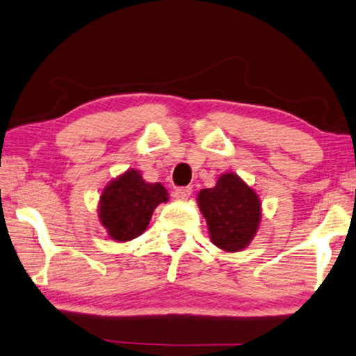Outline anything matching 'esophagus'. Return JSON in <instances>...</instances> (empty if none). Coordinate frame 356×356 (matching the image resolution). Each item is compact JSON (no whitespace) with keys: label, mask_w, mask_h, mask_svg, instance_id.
I'll use <instances>...</instances> for the list:
<instances>
[{"label":"esophagus","mask_w":356,"mask_h":356,"mask_svg":"<svg viewBox=\"0 0 356 356\" xmlns=\"http://www.w3.org/2000/svg\"><path fill=\"white\" fill-rule=\"evenodd\" d=\"M192 195V187H177L175 191H173V196L178 201H186L188 200V196Z\"/></svg>","instance_id":"34e87169"}]
</instances>
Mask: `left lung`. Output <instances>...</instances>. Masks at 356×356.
Masks as SVG:
<instances>
[{"label":"left lung","instance_id":"1","mask_svg":"<svg viewBox=\"0 0 356 356\" xmlns=\"http://www.w3.org/2000/svg\"><path fill=\"white\" fill-rule=\"evenodd\" d=\"M198 205L211 242L228 252L247 247L262 218L259 196L234 173H224L215 187L201 191Z\"/></svg>","mask_w":356,"mask_h":356}]
</instances>
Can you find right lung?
Here are the masks:
<instances>
[{"instance_id":"add662e5","label":"right lung","mask_w":356,"mask_h":356,"mask_svg":"<svg viewBox=\"0 0 356 356\" xmlns=\"http://www.w3.org/2000/svg\"><path fill=\"white\" fill-rule=\"evenodd\" d=\"M160 202H168V191L161 183H146L138 170L129 169L102 192L100 222L111 239L132 241L146 230Z\"/></svg>"}]
</instances>
